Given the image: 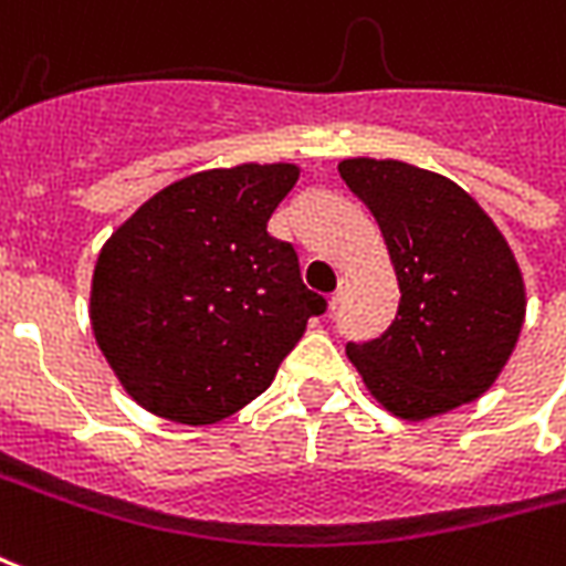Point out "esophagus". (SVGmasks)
I'll use <instances>...</instances> for the list:
<instances>
[{
    "label": "esophagus",
    "mask_w": 566,
    "mask_h": 566,
    "mask_svg": "<svg viewBox=\"0 0 566 566\" xmlns=\"http://www.w3.org/2000/svg\"><path fill=\"white\" fill-rule=\"evenodd\" d=\"M338 300H342V287H338L336 294H329V296H326V305H329V312H333V308H336Z\"/></svg>",
    "instance_id": "esophagus-1"
}]
</instances>
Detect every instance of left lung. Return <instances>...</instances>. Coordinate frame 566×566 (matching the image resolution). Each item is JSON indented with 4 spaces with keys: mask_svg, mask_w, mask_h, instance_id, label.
<instances>
[{
    "mask_svg": "<svg viewBox=\"0 0 566 566\" xmlns=\"http://www.w3.org/2000/svg\"><path fill=\"white\" fill-rule=\"evenodd\" d=\"M338 174L378 221L401 294L384 336L347 342L368 392L413 422L480 399L525 321V282L495 221L464 188L405 161L345 158Z\"/></svg>",
    "mask_w": 566,
    "mask_h": 566,
    "instance_id": "obj_1",
    "label": "left lung"
}]
</instances>
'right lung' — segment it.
Returning a JSON list of instances; mask_svg holds the SVG:
<instances>
[{
  "label": "right lung",
  "mask_w": 566,
  "mask_h": 566,
  "mask_svg": "<svg viewBox=\"0 0 566 566\" xmlns=\"http://www.w3.org/2000/svg\"><path fill=\"white\" fill-rule=\"evenodd\" d=\"M296 165L203 170L113 230L92 272L90 321L113 375L155 417L209 426L270 387L326 300L300 279L270 216Z\"/></svg>",
  "instance_id": "1"
}]
</instances>
